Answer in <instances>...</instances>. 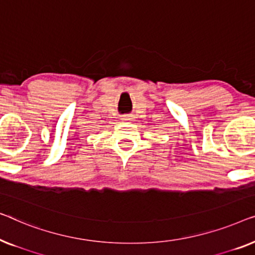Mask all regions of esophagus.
Instances as JSON below:
<instances>
[{
  "mask_svg": "<svg viewBox=\"0 0 255 255\" xmlns=\"http://www.w3.org/2000/svg\"><path fill=\"white\" fill-rule=\"evenodd\" d=\"M121 120H123V121H131L132 120V117L131 116H123V118H121Z\"/></svg>",
  "mask_w": 255,
  "mask_h": 255,
  "instance_id": "34e87169",
  "label": "esophagus"
}]
</instances>
